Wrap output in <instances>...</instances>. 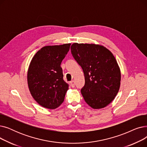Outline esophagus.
Masks as SVG:
<instances>
[{
  "label": "esophagus",
  "mask_w": 147,
  "mask_h": 147,
  "mask_svg": "<svg viewBox=\"0 0 147 147\" xmlns=\"http://www.w3.org/2000/svg\"><path fill=\"white\" fill-rule=\"evenodd\" d=\"M70 84H71V86L72 88H74L75 86V83H74V81L72 80L70 82Z\"/></svg>",
  "instance_id": "obj_1"
}]
</instances>
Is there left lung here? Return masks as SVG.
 <instances>
[{"label": "left lung", "mask_w": 147, "mask_h": 147, "mask_svg": "<svg viewBox=\"0 0 147 147\" xmlns=\"http://www.w3.org/2000/svg\"><path fill=\"white\" fill-rule=\"evenodd\" d=\"M73 58L83 69L85 84L81 93L94 109L110 104L120 89L121 72L113 54L100 45L74 43L71 46Z\"/></svg>", "instance_id": "obj_1"}]
</instances>
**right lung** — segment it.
Instances as JSON below:
<instances>
[{
    "instance_id": "right-lung-1",
    "label": "right lung",
    "mask_w": 147,
    "mask_h": 147,
    "mask_svg": "<svg viewBox=\"0 0 147 147\" xmlns=\"http://www.w3.org/2000/svg\"><path fill=\"white\" fill-rule=\"evenodd\" d=\"M70 45L44 46L30 62L27 71L29 90L35 101L46 109H55L64 100L68 84L63 80L61 64Z\"/></svg>"
}]
</instances>
